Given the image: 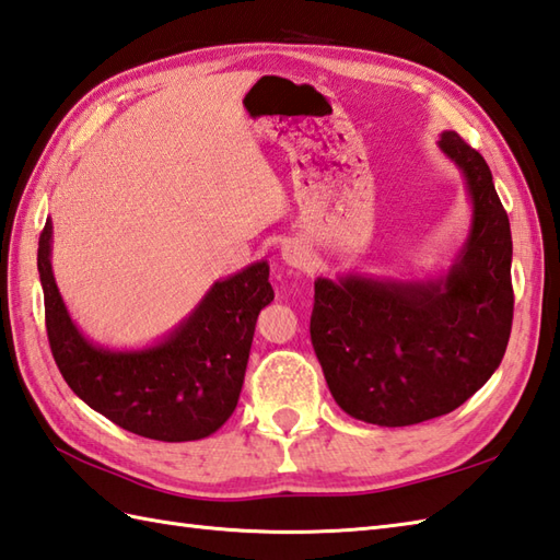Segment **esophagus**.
<instances>
[{
  "label": "esophagus",
  "instance_id": "esophagus-1",
  "mask_svg": "<svg viewBox=\"0 0 560 560\" xmlns=\"http://www.w3.org/2000/svg\"><path fill=\"white\" fill-rule=\"evenodd\" d=\"M280 256L290 268H300V270L312 268V248H308L300 240L284 242L282 248H280Z\"/></svg>",
  "mask_w": 560,
  "mask_h": 560
}]
</instances>
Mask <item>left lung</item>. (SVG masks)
I'll list each match as a JSON object with an SVG mask.
<instances>
[{"label": "left lung", "mask_w": 560, "mask_h": 560, "mask_svg": "<svg viewBox=\"0 0 560 560\" xmlns=\"http://www.w3.org/2000/svg\"><path fill=\"white\" fill-rule=\"evenodd\" d=\"M439 148L463 172L471 225L439 278L347 272L314 282L312 345L347 415L376 427L436 419L469 400L505 354L513 326L511 222L491 170L455 131Z\"/></svg>", "instance_id": "8db88e82"}]
</instances>
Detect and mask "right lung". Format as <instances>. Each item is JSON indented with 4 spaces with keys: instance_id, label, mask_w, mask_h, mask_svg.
I'll use <instances>...</instances> for the list:
<instances>
[{
    "instance_id": "add662e5",
    "label": "right lung",
    "mask_w": 560,
    "mask_h": 560,
    "mask_svg": "<svg viewBox=\"0 0 560 560\" xmlns=\"http://www.w3.org/2000/svg\"><path fill=\"white\" fill-rule=\"evenodd\" d=\"M52 220L37 242L49 350L81 400L136 436L182 443L215 433L237 407L256 318L272 302L268 264L218 280L175 330L143 350H107L71 320L52 272Z\"/></svg>"
}]
</instances>
